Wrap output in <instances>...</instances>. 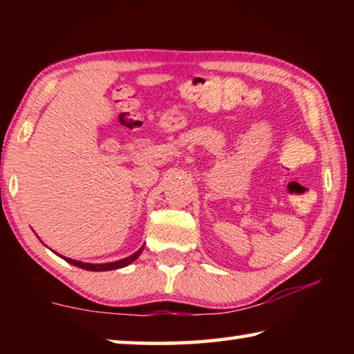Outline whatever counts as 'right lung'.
Here are the masks:
<instances>
[{"label": "right lung", "instance_id": "add662e5", "mask_svg": "<svg viewBox=\"0 0 354 354\" xmlns=\"http://www.w3.org/2000/svg\"><path fill=\"white\" fill-rule=\"evenodd\" d=\"M143 247L136 251L133 256L129 257H124L122 261H115V262H109V263H86V262H80V261H73V259H68V257H64L65 261L70 262L71 266H76L80 268H84V270H91V272H106V270H115V268H122V267H127L129 266L131 262H134L137 257L140 256Z\"/></svg>", "mask_w": 354, "mask_h": 354}]
</instances>
